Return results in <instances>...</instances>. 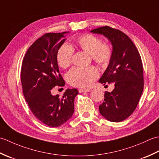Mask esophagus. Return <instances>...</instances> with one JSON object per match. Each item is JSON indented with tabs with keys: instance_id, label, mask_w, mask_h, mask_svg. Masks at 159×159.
Returning a JSON list of instances; mask_svg holds the SVG:
<instances>
[{
	"instance_id": "obj_1",
	"label": "esophagus",
	"mask_w": 159,
	"mask_h": 159,
	"mask_svg": "<svg viewBox=\"0 0 159 159\" xmlns=\"http://www.w3.org/2000/svg\"><path fill=\"white\" fill-rule=\"evenodd\" d=\"M79 93H83V92H90V89H79Z\"/></svg>"
}]
</instances>
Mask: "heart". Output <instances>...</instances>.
Listing matches in <instances>:
<instances>
[{
	"label": "heart",
	"instance_id": "b5f03b06",
	"mask_svg": "<svg viewBox=\"0 0 159 159\" xmlns=\"http://www.w3.org/2000/svg\"><path fill=\"white\" fill-rule=\"evenodd\" d=\"M92 34H85L75 40L76 44L83 51L89 54L98 65L104 67L109 63L113 50L107 43ZM73 48L68 44L60 47L57 53V61L62 68H66L72 63ZM99 76V72L94 66L73 67L67 74V79L70 85L82 88H88Z\"/></svg>",
	"mask_w": 159,
	"mask_h": 159
}]
</instances>
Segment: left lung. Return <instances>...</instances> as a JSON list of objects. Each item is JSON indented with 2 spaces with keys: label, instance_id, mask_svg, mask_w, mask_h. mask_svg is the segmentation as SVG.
<instances>
[{
  "label": "left lung",
  "instance_id": "8db88e82",
  "mask_svg": "<svg viewBox=\"0 0 159 159\" xmlns=\"http://www.w3.org/2000/svg\"><path fill=\"white\" fill-rule=\"evenodd\" d=\"M102 34L113 46V53L105 72L99 82L114 83L111 92H104L99 106L100 114L113 122L126 120L135 110L143 89V72L141 58L129 37L118 29L105 26L91 31Z\"/></svg>",
  "mask_w": 159,
  "mask_h": 159
}]
</instances>
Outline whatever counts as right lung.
Here are the masks:
<instances>
[{"instance_id":"add662e5","label":"right lung","mask_w":159,"mask_h":159,"mask_svg":"<svg viewBox=\"0 0 159 159\" xmlns=\"http://www.w3.org/2000/svg\"><path fill=\"white\" fill-rule=\"evenodd\" d=\"M63 33H48L29 47L21 69L22 92L33 115L46 126L58 127L72 116L76 89H67L62 97L52 96L51 89L63 87L57 53L65 42Z\"/></svg>"}]
</instances>
